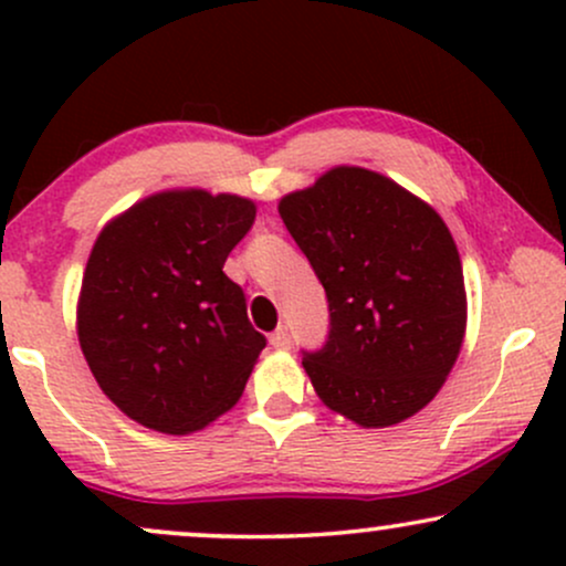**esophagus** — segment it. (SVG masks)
<instances>
[{
	"mask_svg": "<svg viewBox=\"0 0 566 566\" xmlns=\"http://www.w3.org/2000/svg\"><path fill=\"white\" fill-rule=\"evenodd\" d=\"M271 346H274V348H290V333H287V327H284V324H282V327H276L274 329V333H271Z\"/></svg>",
	"mask_w": 566,
	"mask_h": 566,
	"instance_id": "esophagus-1",
	"label": "esophagus"
}]
</instances>
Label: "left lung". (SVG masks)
<instances>
[{
	"label": "left lung",
	"mask_w": 566,
	"mask_h": 566,
	"mask_svg": "<svg viewBox=\"0 0 566 566\" xmlns=\"http://www.w3.org/2000/svg\"><path fill=\"white\" fill-rule=\"evenodd\" d=\"M279 216L327 295V340L301 350L319 399L365 428L423 409L465 335L463 265L444 220L361 167L290 193Z\"/></svg>",
	"instance_id": "left-lung-1"
}]
</instances>
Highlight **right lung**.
Masks as SVG:
<instances>
[{"instance_id":"obj_1","label":"right lung","mask_w":566,"mask_h":566,"mask_svg":"<svg viewBox=\"0 0 566 566\" xmlns=\"http://www.w3.org/2000/svg\"><path fill=\"white\" fill-rule=\"evenodd\" d=\"M255 223L231 193L165 191L101 231L80 295V346L127 418L161 433L205 428L237 405L265 335L223 274Z\"/></svg>"}]
</instances>
